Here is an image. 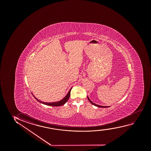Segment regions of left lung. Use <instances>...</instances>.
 <instances>
[{"mask_svg": "<svg viewBox=\"0 0 151 151\" xmlns=\"http://www.w3.org/2000/svg\"><path fill=\"white\" fill-rule=\"evenodd\" d=\"M88 97V99L89 100V101L92 104H93V105L96 106H97L98 107H101V108H107L109 107V106H102L98 105H96V104H95L93 103L92 101H91V100L89 99V97L88 96H87Z\"/></svg>", "mask_w": 151, "mask_h": 151, "instance_id": "obj_1", "label": "left lung"}]
</instances>
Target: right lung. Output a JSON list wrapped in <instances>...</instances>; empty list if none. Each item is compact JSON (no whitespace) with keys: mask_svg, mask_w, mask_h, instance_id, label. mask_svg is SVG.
<instances>
[{"mask_svg":"<svg viewBox=\"0 0 151 151\" xmlns=\"http://www.w3.org/2000/svg\"><path fill=\"white\" fill-rule=\"evenodd\" d=\"M72 88L70 90V91H68V93L67 94V95L65 96V97H64L63 99L61 100L60 101H57V102H54V103H44V102H42V101H40L39 99H37V98H35L34 96V97L35 98V99L37 100V101H39L41 103L43 104L46 105L51 106H55V107H57V106H60L63 105L64 104L66 103V101H68L69 97L70 96V90H71Z\"/></svg>","mask_w":151,"mask_h":151,"instance_id":"1","label":"right lung"}]
</instances>
